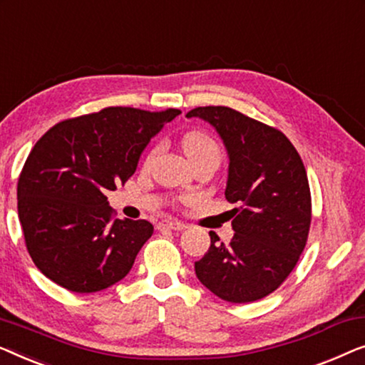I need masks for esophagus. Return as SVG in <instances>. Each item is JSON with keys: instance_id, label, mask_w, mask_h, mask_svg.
<instances>
[{"instance_id": "1", "label": "esophagus", "mask_w": 365, "mask_h": 365, "mask_svg": "<svg viewBox=\"0 0 365 365\" xmlns=\"http://www.w3.org/2000/svg\"><path fill=\"white\" fill-rule=\"evenodd\" d=\"M158 228H168L175 230V232H182V230L187 228V225L183 222H178V220H165V222L158 223Z\"/></svg>"}]
</instances>
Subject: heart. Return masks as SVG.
<instances>
[{
  "label": "heart",
  "instance_id": "obj_1",
  "mask_svg": "<svg viewBox=\"0 0 365 365\" xmlns=\"http://www.w3.org/2000/svg\"><path fill=\"white\" fill-rule=\"evenodd\" d=\"M182 147H183V152L187 153V157L192 155V153L207 150V148H217V145H215V142L212 140V138H210L208 135H205V133H202V132L187 133L182 140Z\"/></svg>",
  "mask_w": 365,
  "mask_h": 365
}]
</instances>
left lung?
Returning <instances> with one entry per match:
<instances>
[{
  "mask_svg": "<svg viewBox=\"0 0 365 365\" xmlns=\"http://www.w3.org/2000/svg\"><path fill=\"white\" fill-rule=\"evenodd\" d=\"M208 122L228 155L225 197L235 208L233 238L212 245L195 273L207 289L228 302H251L278 289L306 246L311 192L306 168L284 133L222 106L187 114Z\"/></svg>",
  "mask_w": 365,
  "mask_h": 365,
  "instance_id": "left-lung-1",
  "label": "left lung"
}]
</instances>
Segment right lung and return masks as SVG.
Segmentation results:
<instances>
[{
    "label": "right lung",
    "mask_w": 365,
    "mask_h": 365,
    "mask_svg": "<svg viewBox=\"0 0 365 365\" xmlns=\"http://www.w3.org/2000/svg\"><path fill=\"white\" fill-rule=\"evenodd\" d=\"M178 114L109 107L59 122L36 142L19 175L18 215L46 278L73 292L125 278L153 227L112 220L106 193L133 175L150 138Z\"/></svg>",
    "instance_id": "add662e5"
}]
</instances>
